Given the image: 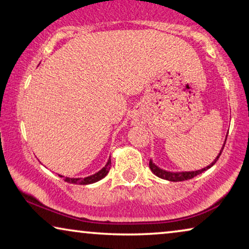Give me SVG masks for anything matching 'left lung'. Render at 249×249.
<instances>
[{"instance_id": "8db88e82", "label": "left lung", "mask_w": 249, "mask_h": 249, "mask_svg": "<svg viewBox=\"0 0 249 249\" xmlns=\"http://www.w3.org/2000/svg\"><path fill=\"white\" fill-rule=\"evenodd\" d=\"M226 139H227V136L225 138V141H224V144L223 147H221L219 154L216 157L215 159H213V161L209 164V166L202 168V169L199 170H194V171H169V170H164L162 168H160L159 166H157V164L154 162V160L150 159V161H149V168H150V170L154 173V175H156L157 177L164 179V180H168V181H183V180H188V179H191L194 177H196L197 175H200L201 173H204V171L208 170L209 168H212L213 164L216 163V161L219 158V156L221 155V151H223V149L225 147V143H226Z\"/></svg>"}]
</instances>
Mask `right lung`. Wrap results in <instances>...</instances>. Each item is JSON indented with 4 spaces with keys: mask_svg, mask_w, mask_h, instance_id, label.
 <instances>
[{
    "mask_svg": "<svg viewBox=\"0 0 249 249\" xmlns=\"http://www.w3.org/2000/svg\"><path fill=\"white\" fill-rule=\"evenodd\" d=\"M110 168H111V158L109 157L108 161L105 164V167H102L100 170L93 175L88 176V177L83 178H70V177H64L62 175H59V177L64 178V181L70 182V183H76V185H90V183H94L99 180H101L102 178H105L108 175Z\"/></svg>",
    "mask_w": 249,
    "mask_h": 249,
    "instance_id": "obj_1",
    "label": "right lung"
}]
</instances>
